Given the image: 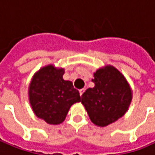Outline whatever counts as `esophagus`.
I'll list each match as a JSON object with an SVG mask.
<instances>
[{
  "label": "esophagus",
  "instance_id": "34e87169",
  "mask_svg": "<svg viewBox=\"0 0 155 155\" xmlns=\"http://www.w3.org/2000/svg\"><path fill=\"white\" fill-rule=\"evenodd\" d=\"M84 92V89H81V90H79V94H80V96H82V95H83Z\"/></svg>",
  "mask_w": 155,
  "mask_h": 155
}]
</instances>
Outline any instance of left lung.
I'll use <instances>...</instances> for the list:
<instances>
[{"mask_svg":"<svg viewBox=\"0 0 155 155\" xmlns=\"http://www.w3.org/2000/svg\"><path fill=\"white\" fill-rule=\"evenodd\" d=\"M94 87L81 96L92 123L106 127L124 116L132 100V90L126 78L113 65H105L94 73Z\"/></svg>","mask_w":155,"mask_h":155,"instance_id":"left-lung-1","label":"left lung"}]
</instances>
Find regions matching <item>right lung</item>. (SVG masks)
<instances>
[{"instance_id":"1","label":"right lung","mask_w":155,"mask_h":155,"mask_svg":"<svg viewBox=\"0 0 155 155\" xmlns=\"http://www.w3.org/2000/svg\"><path fill=\"white\" fill-rule=\"evenodd\" d=\"M64 72L63 68L46 65L35 72L28 87L32 111L48 124H61L71 107L81 101L79 92L73 87L71 81L63 79Z\"/></svg>"}]
</instances>
